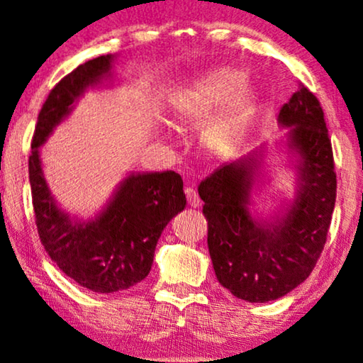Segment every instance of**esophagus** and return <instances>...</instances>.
Here are the masks:
<instances>
[{"label": "esophagus", "instance_id": "obj_1", "mask_svg": "<svg viewBox=\"0 0 363 363\" xmlns=\"http://www.w3.org/2000/svg\"><path fill=\"white\" fill-rule=\"evenodd\" d=\"M186 197H187V202H189L192 207H199L201 206L199 196H197L196 189H192V187H186Z\"/></svg>", "mask_w": 363, "mask_h": 363}]
</instances>
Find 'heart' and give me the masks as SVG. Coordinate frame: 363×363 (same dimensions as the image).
Segmentation results:
<instances>
[{
  "label": "heart",
  "mask_w": 363,
  "mask_h": 363,
  "mask_svg": "<svg viewBox=\"0 0 363 363\" xmlns=\"http://www.w3.org/2000/svg\"><path fill=\"white\" fill-rule=\"evenodd\" d=\"M247 74L235 67H216L196 77L179 91L172 103V114L182 124H199L202 144L212 152H222L239 141L254 109V93L244 88Z\"/></svg>",
  "instance_id": "b5f03b06"
}]
</instances>
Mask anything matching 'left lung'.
Wrapping results in <instances>:
<instances>
[{
	"instance_id": "8db88e82",
	"label": "left lung",
	"mask_w": 363,
	"mask_h": 363,
	"mask_svg": "<svg viewBox=\"0 0 363 363\" xmlns=\"http://www.w3.org/2000/svg\"><path fill=\"white\" fill-rule=\"evenodd\" d=\"M277 139L294 171V196L264 217L254 194L262 187L269 164L262 144L222 164L201 182L207 245L217 280L232 296L252 303L277 301L311 275L325 245L335 207L337 179L323 111L301 86L280 108Z\"/></svg>"
}]
</instances>
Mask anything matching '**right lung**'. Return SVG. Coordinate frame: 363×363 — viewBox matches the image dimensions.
<instances>
[{"mask_svg":"<svg viewBox=\"0 0 363 363\" xmlns=\"http://www.w3.org/2000/svg\"><path fill=\"white\" fill-rule=\"evenodd\" d=\"M116 55L77 66L57 83L38 116L30 156V184L38 234L57 267L91 292L113 294L147 277L157 240L186 207L182 177L174 171L128 172L93 217L67 212L48 186L41 146L69 118L86 91L113 86Z\"/></svg>","mask_w":363,"mask_h":363,"instance_id":"add662e5","label":"right lung"}]
</instances>
